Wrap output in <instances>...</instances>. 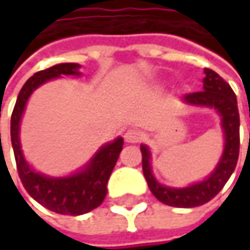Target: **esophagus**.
Returning <instances> with one entry per match:
<instances>
[{
    "mask_svg": "<svg viewBox=\"0 0 250 250\" xmlns=\"http://www.w3.org/2000/svg\"><path fill=\"white\" fill-rule=\"evenodd\" d=\"M125 140L127 143H139V142L142 140V133H140L139 130L130 128V130L125 131Z\"/></svg>",
    "mask_w": 250,
    "mask_h": 250,
    "instance_id": "1",
    "label": "esophagus"
}]
</instances>
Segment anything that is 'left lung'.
Segmentation results:
<instances>
[{
  "label": "left lung",
  "instance_id": "left-lung-1",
  "mask_svg": "<svg viewBox=\"0 0 250 250\" xmlns=\"http://www.w3.org/2000/svg\"><path fill=\"white\" fill-rule=\"evenodd\" d=\"M204 74L206 78L203 79V91L184 95L182 103L192 107L214 108L220 116V125L225 137V147H223L222 158L217 167L213 169V172L206 176L203 181L194 182L188 187L175 188V187L164 185L158 182V179L153 175L150 165L152 153L149 147L146 145H140L143 175L147 181L149 189L161 203L171 207L191 208L208 203L222 191V188L233 174L239 158L240 120H239L236 95L230 88V85L219 74H216L208 68L204 69Z\"/></svg>",
  "mask_w": 250,
  "mask_h": 250
}]
</instances>
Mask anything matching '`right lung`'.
Returning a JSON list of instances; mask_svg holds the SVG:
<instances>
[{
	"instance_id": "add662e5",
	"label": "right lung",
	"mask_w": 250,
	"mask_h": 250,
	"mask_svg": "<svg viewBox=\"0 0 250 250\" xmlns=\"http://www.w3.org/2000/svg\"><path fill=\"white\" fill-rule=\"evenodd\" d=\"M78 63H59L36 72L27 79L11 116V145L17 171L25 191L43 207L58 214L81 216L97 208L107 195V182L123 149V137L103 145L95 155L76 172L66 176H49L34 171L25 161L20 143V123L30 95L47 81L62 75L81 76Z\"/></svg>"
}]
</instances>
